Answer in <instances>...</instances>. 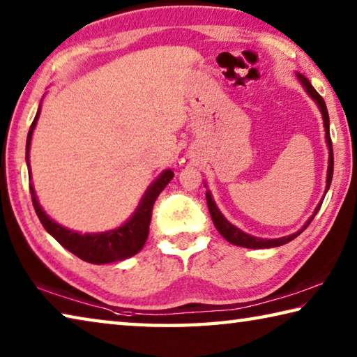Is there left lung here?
<instances>
[{
  "label": "left lung",
  "instance_id": "left-lung-1",
  "mask_svg": "<svg viewBox=\"0 0 357 357\" xmlns=\"http://www.w3.org/2000/svg\"><path fill=\"white\" fill-rule=\"evenodd\" d=\"M296 77H298V80L301 82L302 86L305 88V91L309 93L310 98L317 102V105L319 107V112H321V114H323L324 130H326V143H328V146H329V167H328V178H326V192H328L329 190V185H331V181H332V173H334V153H332V142H331V134H329V114H328V108H326L324 99L317 93V89L312 86V83L307 80L304 75L296 74ZM206 202H208L211 219H213L214 225L217 228V231H219L222 236L228 241V243H231L234 245L247 247V249H271V247H279V245H283V244L289 243V241H293L294 238H298L299 234L304 231L307 227L310 225V222L313 220V217L317 215L319 208H321V202H319L317 209L313 211V214H312L310 219L305 222V225L302 227L298 233H293V234H289V236H283V238H277V239H261V238L250 236V234L241 231V229L238 227H234L233 223H229L225 219V217L222 215L219 208L215 206V203L213 200V197H211L209 190L206 192Z\"/></svg>",
  "mask_w": 357,
  "mask_h": 357
}]
</instances>
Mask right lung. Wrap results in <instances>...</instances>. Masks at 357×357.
Wrapping results in <instances>:
<instances>
[{"label": "right lung", "instance_id": "add662e5", "mask_svg": "<svg viewBox=\"0 0 357 357\" xmlns=\"http://www.w3.org/2000/svg\"><path fill=\"white\" fill-rule=\"evenodd\" d=\"M39 113L40 107L38 113H36L26 138V165L29 179H31V168H29V144H31L33 130L36 128V123H38ZM173 176L174 173L172 170L162 172L160 176L148 187L146 192H144V195L140 204H138V208L135 209L134 215H132L123 227L110 229V231L105 233L94 234H82L61 227L55 220H52L50 217L45 214V211L40 208L33 184H29V193H31L33 206L36 214L39 217L42 227H44L47 231L64 247V249H68L69 252L74 253L75 257L83 259V261L93 264H105L134 257L135 253L143 249L149 234V223L151 215H153L154 202L157 200V197L160 195V192L165 189L167 184L173 179Z\"/></svg>", "mask_w": 357, "mask_h": 357}]
</instances>
